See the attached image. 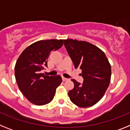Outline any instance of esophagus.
Listing matches in <instances>:
<instances>
[{"mask_svg": "<svg viewBox=\"0 0 130 130\" xmlns=\"http://www.w3.org/2000/svg\"><path fill=\"white\" fill-rule=\"evenodd\" d=\"M62 80L64 81H68V78L64 77H62Z\"/></svg>", "mask_w": 130, "mask_h": 130, "instance_id": "34e87169", "label": "esophagus"}]
</instances>
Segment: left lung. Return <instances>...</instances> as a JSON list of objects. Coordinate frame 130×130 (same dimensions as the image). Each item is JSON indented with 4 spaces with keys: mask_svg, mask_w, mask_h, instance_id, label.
I'll use <instances>...</instances> for the list:
<instances>
[{
    "mask_svg": "<svg viewBox=\"0 0 130 130\" xmlns=\"http://www.w3.org/2000/svg\"><path fill=\"white\" fill-rule=\"evenodd\" d=\"M64 45L75 68L82 70L84 79L82 84L71 80L74 88L68 92L70 99L79 107L92 106L103 98L109 85L111 64L104 51L89 42L67 39Z\"/></svg>",
    "mask_w": 130,
    "mask_h": 130,
    "instance_id": "1",
    "label": "left lung"
}]
</instances>
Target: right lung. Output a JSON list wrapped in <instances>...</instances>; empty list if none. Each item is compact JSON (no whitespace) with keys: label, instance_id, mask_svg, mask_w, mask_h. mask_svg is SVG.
<instances>
[{"label":"right lung","instance_id":"right-lung-1","mask_svg":"<svg viewBox=\"0 0 130 130\" xmlns=\"http://www.w3.org/2000/svg\"><path fill=\"white\" fill-rule=\"evenodd\" d=\"M64 40H40L30 45L21 53L15 66V77L19 90L32 104L43 105L53 99L62 81L60 75L41 73L52 51L62 47Z\"/></svg>","mask_w":130,"mask_h":130}]
</instances>
